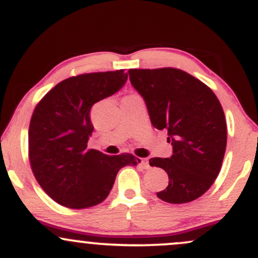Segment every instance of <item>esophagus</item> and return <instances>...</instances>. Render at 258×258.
<instances>
[{"label":"esophagus","mask_w":258,"mask_h":258,"mask_svg":"<svg viewBox=\"0 0 258 258\" xmlns=\"http://www.w3.org/2000/svg\"><path fill=\"white\" fill-rule=\"evenodd\" d=\"M137 162H138V165H141V166L144 168V170H149V168H150L149 161H148V160H146V159H138Z\"/></svg>","instance_id":"obj_1"}]
</instances>
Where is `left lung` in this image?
<instances>
[{"mask_svg":"<svg viewBox=\"0 0 258 258\" xmlns=\"http://www.w3.org/2000/svg\"><path fill=\"white\" fill-rule=\"evenodd\" d=\"M130 81L146 102L152 125L166 130L170 158H152L150 166L168 174L156 193L170 204L190 203L214 184L227 146V123L216 94L190 74L173 68L131 69Z\"/></svg>","mask_w":258,"mask_h":258,"instance_id":"8db88e82","label":"left lung"}]
</instances>
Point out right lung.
I'll return each mask as SVG.
<instances>
[{
    "label": "right lung",
    "mask_w": 258,
    "mask_h": 258,
    "mask_svg": "<svg viewBox=\"0 0 258 258\" xmlns=\"http://www.w3.org/2000/svg\"><path fill=\"white\" fill-rule=\"evenodd\" d=\"M126 81L123 70L74 76L54 86L35 108L29 127L32 172L60 205H98L110 193L120 168L138 164L132 154L109 156L87 149L93 132L92 105L116 93Z\"/></svg>",
    "instance_id": "1"
}]
</instances>
